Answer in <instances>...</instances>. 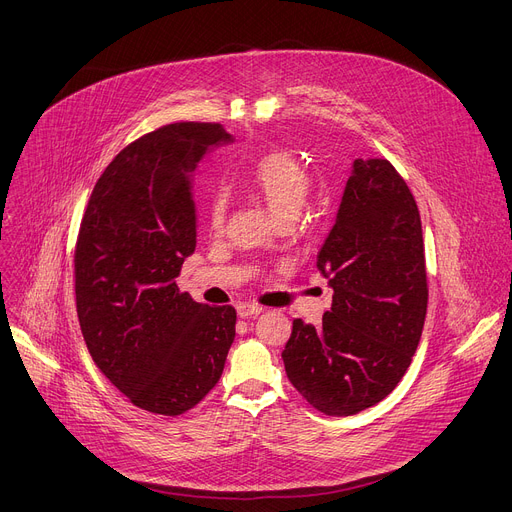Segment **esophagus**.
<instances>
[{"mask_svg":"<svg viewBox=\"0 0 512 512\" xmlns=\"http://www.w3.org/2000/svg\"><path fill=\"white\" fill-rule=\"evenodd\" d=\"M237 312L241 318H251V316H259L263 312V308L255 306V304H241V306H237Z\"/></svg>","mask_w":512,"mask_h":512,"instance_id":"esophagus-1","label":"esophagus"}]
</instances>
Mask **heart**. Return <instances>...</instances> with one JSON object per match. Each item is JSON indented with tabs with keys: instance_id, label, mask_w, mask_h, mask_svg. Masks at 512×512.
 I'll use <instances>...</instances> for the list:
<instances>
[{
	"instance_id": "obj_1",
	"label": "heart",
	"mask_w": 512,
	"mask_h": 512,
	"mask_svg": "<svg viewBox=\"0 0 512 512\" xmlns=\"http://www.w3.org/2000/svg\"><path fill=\"white\" fill-rule=\"evenodd\" d=\"M249 190L261 198L275 218L298 216L310 192V175L290 153L275 151L261 157L249 171ZM226 216V196L216 192L208 204V220L220 230Z\"/></svg>"
}]
</instances>
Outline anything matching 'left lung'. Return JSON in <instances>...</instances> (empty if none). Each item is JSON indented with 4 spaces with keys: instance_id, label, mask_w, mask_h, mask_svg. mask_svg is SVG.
I'll return each mask as SVG.
<instances>
[{
    "instance_id": "1",
    "label": "left lung",
    "mask_w": 512,
    "mask_h": 512,
    "mask_svg": "<svg viewBox=\"0 0 512 512\" xmlns=\"http://www.w3.org/2000/svg\"><path fill=\"white\" fill-rule=\"evenodd\" d=\"M316 267L333 290L322 324L296 318L282 351L292 386L320 412L351 416L402 380L427 316L423 226L386 159H355Z\"/></svg>"
}]
</instances>
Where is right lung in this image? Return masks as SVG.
I'll use <instances>...</instances> for the list:
<instances>
[{
    "label": "right lung",
    "instance_id": "right-lung-1",
    "mask_svg": "<svg viewBox=\"0 0 512 512\" xmlns=\"http://www.w3.org/2000/svg\"><path fill=\"white\" fill-rule=\"evenodd\" d=\"M220 124L179 122L138 138L106 167L75 247L79 327L91 359L138 408L177 416L220 380L237 312L179 292L196 251L192 177L230 143Z\"/></svg>",
    "mask_w": 512,
    "mask_h": 512
}]
</instances>
